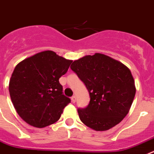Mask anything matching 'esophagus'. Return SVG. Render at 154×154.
<instances>
[{
    "instance_id": "obj_1",
    "label": "esophagus",
    "mask_w": 154,
    "mask_h": 154,
    "mask_svg": "<svg viewBox=\"0 0 154 154\" xmlns=\"http://www.w3.org/2000/svg\"><path fill=\"white\" fill-rule=\"evenodd\" d=\"M71 100H72V102L73 103H75L76 102V100H77V98H76V96H73V97H71Z\"/></svg>"
}]
</instances>
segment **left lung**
<instances>
[{"instance_id":"1","label":"left lung","mask_w":154,"mask_h":154,"mask_svg":"<svg viewBox=\"0 0 154 154\" xmlns=\"http://www.w3.org/2000/svg\"><path fill=\"white\" fill-rule=\"evenodd\" d=\"M85 83L90 103L78 109L83 123L95 131H105L119 124L129 113L136 94L130 69L125 64L101 53L87 55L70 66Z\"/></svg>"}]
</instances>
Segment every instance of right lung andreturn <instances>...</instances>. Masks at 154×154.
I'll list each match as a JSON object with an SVG mask.
<instances>
[{
	"label": "right lung",
	"mask_w": 154,
	"mask_h": 154,
	"mask_svg": "<svg viewBox=\"0 0 154 154\" xmlns=\"http://www.w3.org/2000/svg\"><path fill=\"white\" fill-rule=\"evenodd\" d=\"M72 62L46 50L17 64L10 79L9 92L16 112L26 123L43 128L60 119L70 99L63 94L59 79Z\"/></svg>",
	"instance_id": "right-lung-1"
}]
</instances>
